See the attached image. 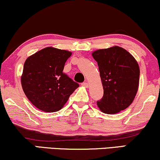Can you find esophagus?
I'll use <instances>...</instances> for the list:
<instances>
[{
	"label": "esophagus",
	"instance_id": "esophagus-1",
	"mask_svg": "<svg viewBox=\"0 0 160 160\" xmlns=\"http://www.w3.org/2000/svg\"><path fill=\"white\" fill-rule=\"evenodd\" d=\"M81 86H84V87H88V83L87 82H82V83L81 84Z\"/></svg>",
	"mask_w": 160,
	"mask_h": 160
}]
</instances>
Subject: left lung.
Returning <instances> with one entry per match:
<instances>
[{"label": "left lung", "mask_w": 160, "mask_h": 160, "mask_svg": "<svg viewBox=\"0 0 160 160\" xmlns=\"http://www.w3.org/2000/svg\"><path fill=\"white\" fill-rule=\"evenodd\" d=\"M98 62L103 87V97L97 102L101 112L114 114L125 110L134 101L139 87V67L128 51L120 46L92 52Z\"/></svg>", "instance_id": "obj_1"}]
</instances>
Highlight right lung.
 <instances>
[{"mask_svg": "<svg viewBox=\"0 0 160 160\" xmlns=\"http://www.w3.org/2000/svg\"><path fill=\"white\" fill-rule=\"evenodd\" d=\"M72 52L46 47L29 56L24 62L22 88L36 108L45 112H58L79 87L62 72Z\"/></svg>", "mask_w": 160, "mask_h": 160, "instance_id": "obj_1", "label": "right lung"}]
</instances>
